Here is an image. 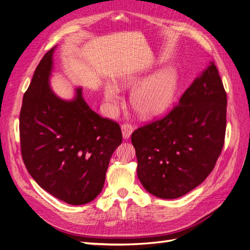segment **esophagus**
<instances>
[{"mask_svg": "<svg viewBox=\"0 0 250 250\" xmlns=\"http://www.w3.org/2000/svg\"><path fill=\"white\" fill-rule=\"evenodd\" d=\"M132 132H133V127L130 124L122 125V135L124 140L129 139Z\"/></svg>", "mask_w": 250, "mask_h": 250, "instance_id": "34e87169", "label": "esophagus"}]
</instances>
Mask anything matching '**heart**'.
Masks as SVG:
<instances>
[{
    "label": "heart",
    "instance_id": "1",
    "mask_svg": "<svg viewBox=\"0 0 250 250\" xmlns=\"http://www.w3.org/2000/svg\"><path fill=\"white\" fill-rule=\"evenodd\" d=\"M141 78L140 75L128 74L118 80V85L122 88L131 87L140 82ZM177 88V70L170 65L165 66L133 87L130 94V102L140 116L152 118L161 115L170 107ZM104 98L108 108L115 111L121 103L120 88L115 84L107 83L104 87Z\"/></svg>",
    "mask_w": 250,
    "mask_h": 250
}]
</instances>
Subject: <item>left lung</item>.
Listing matches in <instances>:
<instances>
[{
	"instance_id": "left-lung-1",
	"label": "left lung",
	"mask_w": 250,
	"mask_h": 250,
	"mask_svg": "<svg viewBox=\"0 0 250 250\" xmlns=\"http://www.w3.org/2000/svg\"><path fill=\"white\" fill-rule=\"evenodd\" d=\"M226 105L222 80L210 62L177 106L133 131L138 177L147 192L178 198L208 176L224 145Z\"/></svg>"
}]
</instances>
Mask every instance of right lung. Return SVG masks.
I'll return each instance as SVG.
<instances>
[{
    "label": "right lung",
    "mask_w": 250,
    "mask_h": 250,
    "mask_svg": "<svg viewBox=\"0 0 250 250\" xmlns=\"http://www.w3.org/2000/svg\"><path fill=\"white\" fill-rule=\"evenodd\" d=\"M55 49L44 54L22 98L21 156L30 175L44 191L81 206L101 193L122 132L118 123L90 109L81 87L75 88L72 100L53 92L50 77Z\"/></svg>",
    "instance_id": "right-lung-1"
}]
</instances>
